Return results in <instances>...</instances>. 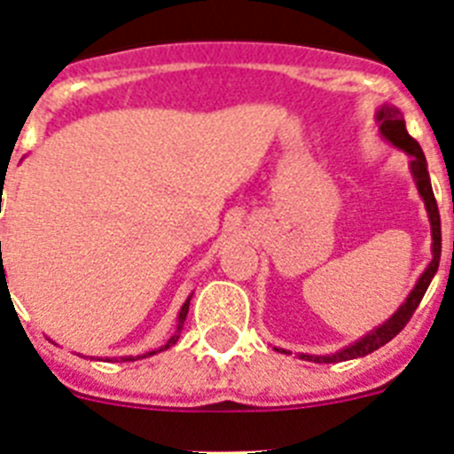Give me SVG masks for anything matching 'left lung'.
Returning a JSON list of instances; mask_svg holds the SVG:
<instances>
[{
	"label": "left lung",
	"instance_id": "left-lung-1",
	"mask_svg": "<svg viewBox=\"0 0 454 454\" xmlns=\"http://www.w3.org/2000/svg\"><path fill=\"white\" fill-rule=\"evenodd\" d=\"M377 122H380V134L395 145L398 150L407 152L411 156V161H409V170L414 175V182L416 188H419L420 198H423L425 208H427V215H430V227H432V262L430 266L425 268V272L420 275V279L416 282L414 291L409 293L407 300L400 304V309L387 323H382L380 327L368 332L366 336L352 343V346L343 348V350L334 352V355H300V359H307V362H314V364H334V362H348V359H356V356H366L371 352H375L377 348L387 346L388 340L393 336H398L400 330H404V325L409 323V318L414 316L416 307L420 304L423 300L425 291L430 286L432 277L436 275L439 270V259H441V218H439V207H436V200H434V192H432V184H430V172H427V161H425V154L420 150V145L416 143L411 136H409L407 127H404V120L403 114H400L395 106H388L384 104L380 111H377ZM452 250H454V240H452ZM277 352H286L282 348H275Z\"/></svg>",
	"mask_w": 454,
	"mask_h": 454
}]
</instances>
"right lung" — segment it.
<instances>
[{
	"label": "right lung",
	"mask_w": 454,
	"mask_h": 454,
	"mask_svg": "<svg viewBox=\"0 0 454 454\" xmlns=\"http://www.w3.org/2000/svg\"><path fill=\"white\" fill-rule=\"evenodd\" d=\"M0 252H2V240H0ZM0 256H2V254H0ZM4 282H6V275H4V262H0V284H4ZM191 298H192V295H188L186 302L182 304V311H179V320H177V332H175V334H172L170 339H168L166 346H161V348H159V350L145 352V355H140V356H122V362H136V359H145V356H152V355H156V352L168 350V348L175 346V343H177V339H179V334H182V330H184V320H186L188 304H191Z\"/></svg>",
	"instance_id": "right-lung-1"
}]
</instances>
